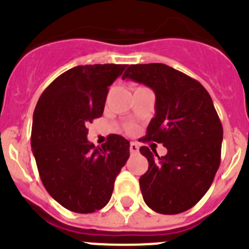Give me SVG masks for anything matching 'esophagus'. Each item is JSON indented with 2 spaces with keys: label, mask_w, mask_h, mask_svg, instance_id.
I'll return each mask as SVG.
<instances>
[{
  "label": "esophagus",
  "mask_w": 249,
  "mask_h": 249,
  "mask_svg": "<svg viewBox=\"0 0 249 249\" xmlns=\"http://www.w3.org/2000/svg\"><path fill=\"white\" fill-rule=\"evenodd\" d=\"M129 151H131V153H137L138 144L135 143V142H131V143H129Z\"/></svg>",
  "instance_id": "34e87169"
}]
</instances>
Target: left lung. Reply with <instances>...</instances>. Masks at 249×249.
I'll list each match as a JSON object with an SVG mask.
<instances>
[{
  "instance_id": "left-lung-1",
  "label": "left lung",
  "mask_w": 249,
  "mask_h": 249,
  "mask_svg": "<svg viewBox=\"0 0 249 249\" xmlns=\"http://www.w3.org/2000/svg\"><path fill=\"white\" fill-rule=\"evenodd\" d=\"M126 78L155 92L156 114L142 141L167 148L163 157L140 148L148 160L140 178L144 202L162 214L190 210L210 190L221 163L223 128L212 98L198 81L163 63L131 65Z\"/></svg>"
}]
</instances>
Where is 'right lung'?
Here are the masks:
<instances>
[{
	"label": "right lung",
	"mask_w": 249,
	"mask_h": 249,
	"mask_svg": "<svg viewBox=\"0 0 249 249\" xmlns=\"http://www.w3.org/2000/svg\"><path fill=\"white\" fill-rule=\"evenodd\" d=\"M124 68H71L43 91L35 108L31 147L39 177L51 197L72 212L92 213L108 203L129 157L122 136L109 135L101 147L87 140L89 123L102 116L108 87Z\"/></svg>",
	"instance_id": "obj_1"
}]
</instances>
